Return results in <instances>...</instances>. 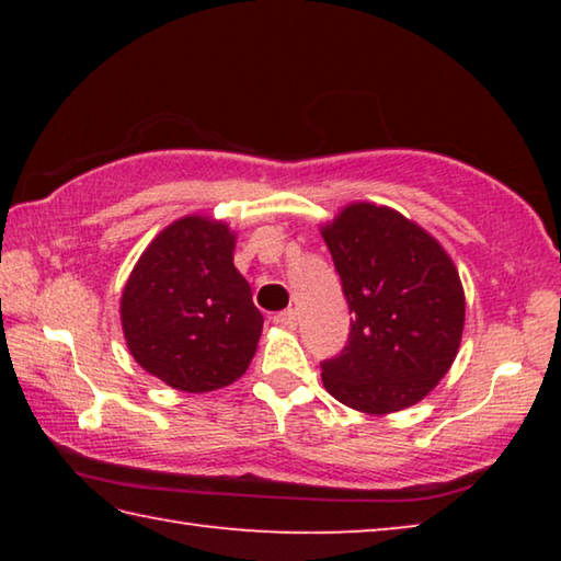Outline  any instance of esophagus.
Masks as SVG:
<instances>
[{"instance_id":"esophagus-1","label":"esophagus","mask_w":561,"mask_h":561,"mask_svg":"<svg viewBox=\"0 0 561 561\" xmlns=\"http://www.w3.org/2000/svg\"><path fill=\"white\" fill-rule=\"evenodd\" d=\"M274 324H279L284 329H294V327H297V311H294V309L279 311V314H274Z\"/></svg>"}]
</instances>
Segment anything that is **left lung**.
I'll list each match as a JSON object with an SVG mask.
<instances>
[{
    "instance_id": "obj_1",
    "label": "left lung",
    "mask_w": 561,
    "mask_h": 561,
    "mask_svg": "<svg viewBox=\"0 0 561 561\" xmlns=\"http://www.w3.org/2000/svg\"><path fill=\"white\" fill-rule=\"evenodd\" d=\"M321 234L354 314L346 346L321 360L327 391L364 413L417 403L460 346L465 297L453 260L401 213L368 203L348 205Z\"/></svg>"
}]
</instances>
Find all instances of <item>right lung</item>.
I'll list each match as a JSON object with an SVG mask.
<instances>
[{
	"instance_id": "right-lung-1",
	"label": "right lung",
	"mask_w": 561,
	"mask_h": 561,
	"mask_svg": "<svg viewBox=\"0 0 561 561\" xmlns=\"http://www.w3.org/2000/svg\"><path fill=\"white\" fill-rule=\"evenodd\" d=\"M234 234L183 217L148 244L121 297L133 358L187 393L230 386L250 366L264 319L232 262Z\"/></svg>"
}]
</instances>
